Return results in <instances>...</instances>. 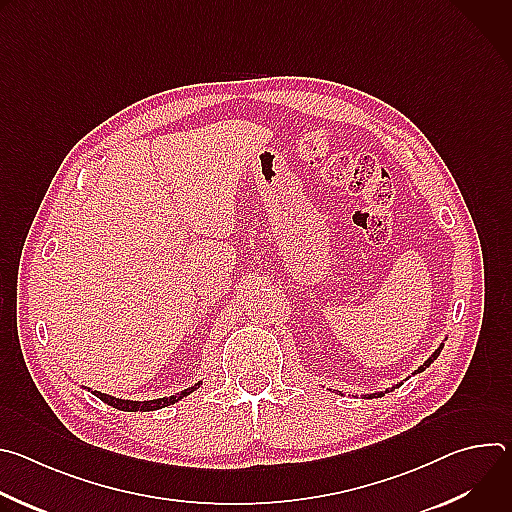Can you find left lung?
Wrapping results in <instances>:
<instances>
[{"instance_id":"left-lung-1","label":"left lung","mask_w":512,"mask_h":512,"mask_svg":"<svg viewBox=\"0 0 512 512\" xmlns=\"http://www.w3.org/2000/svg\"><path fill=\"white\" fill-rule=\"evenodd\" d=\"M442 348H444V340H442V344H440V346H437V348L433 350V354H431V356H429V358H427V360L421 364V367H417V371H413V375H417V373H423V371L429 367V364H431V362H433L437 356H440ZM399 385H401V383L393 385L391 389H385V391H375V393H367V395H362V397H364V399H377V397H383L385 393H391V391H395ZM336 393H340V391H336ZM340 395H342V393H340Z\"/></svg>"}]
</instances>
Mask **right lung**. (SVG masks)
I'll return each instance as SVG.
<instances>
[{
    "label": "right lung",
    "mask_w": 512,
    "mask_h": 512,
    "mask_svg": "<svg viewBox=\"0 0 512 512\" xmlns=\"http://www.w3.org/2000/svg\"><path fill=\"white\" fill-rule=\"evenodd\" d=\"M202 383H196L180 393H174L170 397H162V399H150V401H131V399H119V397H113V395H107V393H101V391H93L89 387H83L87 391H91L95 397H99L101 401H105L107 405L115 407V409H121V411H156V409H162V407H168V405H174L178 403L180 399L188 397L190 393H194Z\"/></svg>",
    "instance_id": "1"
}]
</instances>
